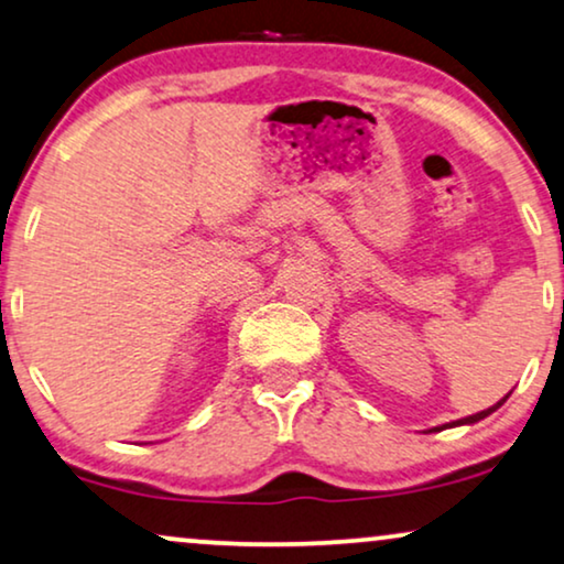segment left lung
<instances>
[{
    "mask_svg": "<svg viewBox=\"0 0 564 564\" xmlns=\"http://www.w3.org/2000/svg\"><path fill=\"white\" fill-rule=\"evenodd\" d=\"M508 397H510V393H508ZM508 397H506V399H508ZM506 399H500V401H497V404H495V406H489V409H485V412H477V414H471V416H464V420H456V422H451V425H443V427H456V425H474V422L485 420V416H487V414H492L497 406H502V401H506ZM443 427H435V430H443Z\"/></svg>",
    "mask_w": 564,
    "mask_h": 564,
    "instance_id": "1",
    "label": "left lung"
}]
</instances>
